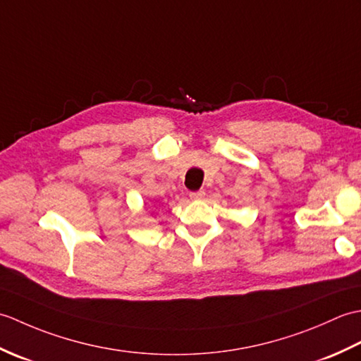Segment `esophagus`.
Segmentation results:
<instances>
[{"label": "esophagus", "instance_id": "obj_1", "mask_svg": "<svg viewBox=\"0 0 361 361\" xmlns=\"http://www.w3.org/2000/svg\"><path fill=\"white\" fill-rule=\"evenodd\" d=\"M204 195H206L204 190H197V192H190V194H189L190 200H203Z\"/></svg>", "mask_w": 361, "mask_h": 361}]
</instances>
